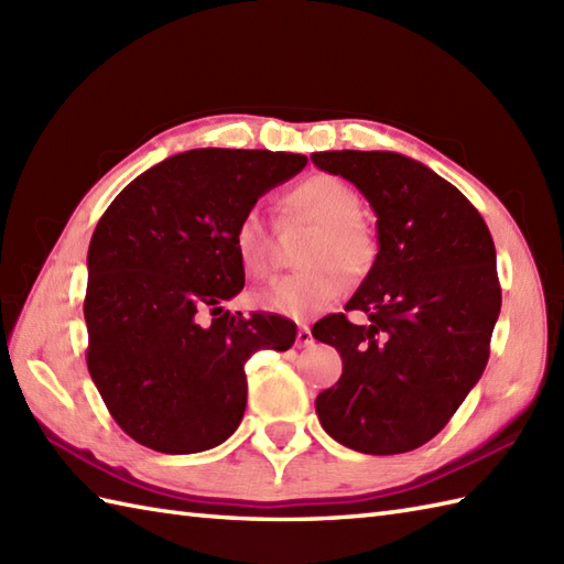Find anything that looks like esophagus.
I'll list each match as a JSON object with an SVG mask.
<instances>
[{
    "label": "esophagus",
    "mask_w": 564,
    "mask_h": 564,
    "mask_svg": "<svg viewBox=\"0 0 564 564\" xmlns=\"http://www.w3.org/2000/svg\"><path fill=\"white\" fill-rule=\"evenodd\" d=\"M313 332H310V327L307 325H303L301 329H297V346H301V349H305V346H313Z\"/></svg>",
    "instance_id": "1"
}]
</instances>
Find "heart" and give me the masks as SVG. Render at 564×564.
Listing matches in <instances>:
<instances>
[{
    "mask_svg": "<svg viewBox=\"0 0 564 564\" xmlns=\"http://www.w3.org/2000/svg\"><path fill=\"white\" fill-rule=\"evenodd\" d=\"M283 213L315 225V235L301 251V263L310 267L273 281L257 295L259 307L269 313L305 319L339 301L346 291V273L364 275L376 261V239L361 223V194L332 174H313L297 182L283 196ZM239 267L251 279H267L275 267V242L257 210L239 215L232 230Z\"/></svg>",
    "mask_w": 564,
    "mask_h": 564,
    "instance_id": "heart-1",
    "label": "heart"
}]
</instances>
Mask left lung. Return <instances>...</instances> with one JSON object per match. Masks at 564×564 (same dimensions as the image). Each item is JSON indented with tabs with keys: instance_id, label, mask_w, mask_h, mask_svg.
I'll use <instances>...</instances> for the list:
<instances>
[{
	"instance_id": "1",
	"label": "left lung",
	"mask_w": 564,
	"mask_h": 564,
	"mask_svg": "<svg viewBox=\"0 0 564 564\" xmlns=\"http://www.w3.org/2000/svg\"><path fill=\"white\" fill-rule=\"evenodd\" d=\"M310 160L361 191L378 215V257L346 313L313 337L341 356L319 392V424L341 446L406 453L434 438L480 380L501 307L497 251L458 188L398 152L334 150Z\"/></svg>"
}]
</instances>
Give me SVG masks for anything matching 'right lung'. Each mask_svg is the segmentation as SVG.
<instances>
[{
  "label": "right lung",
  "instance_id": "add662e5",
  "mask_svg": "<svg viewBox=\"0 0 564 564\" xmlns=\"http://www.w3.org/2000/svg\"><path fill=\"white\" fill-rule=\"evenodd\" d=\"M305 164L293 152L188 150L133 178L101 215L87 257V368L142 446L184 455L230 438L249 356L293 346L291 319L223 303L245 289L239 215Z\"/></svg>",
  "mask_w": 564,
  "mask_h": 564
}]
</instances>
